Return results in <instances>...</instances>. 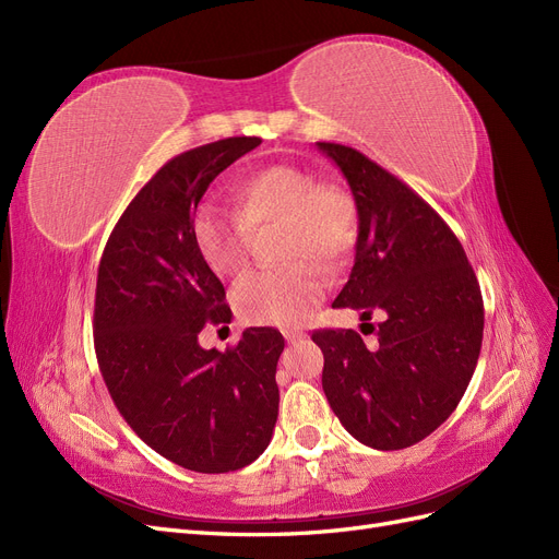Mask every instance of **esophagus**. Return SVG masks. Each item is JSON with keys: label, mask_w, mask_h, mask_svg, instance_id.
I'll return each instance as SVG.
<instances>
[{"label": "esophagus", "mask_w": 559, "mask_h": 559, "mask_svg": "<svg viewBox=\"0 0 559 559\" xmlns=\"http://www.w3.org/2000/svg\"><path fill=\"white\" fill-rule=\"evenodd\" d=\"M282 333L286 337V343H298V341H302V337H306V333L298 331V329H284Z\"/></svg>", "instance_id": "1"}]
</instances>
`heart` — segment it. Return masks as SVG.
Wrapping results in <instances>:
<instances>
[{
	"mask_svg": "<svg viewBox=\"0 0 559 559\" xmlns=\"http://www.w3.org/2000/svg\"><path fill=\"white\" fill-rule=\"evenodd\" d=\"M233 195L238 214L212 205L198 210L193 240L200 259L216 277H240L251 259L253 230L280 224V253L292 263L242 280L233 306L251 324H300L326 292L319 263L337 267L357 242V202L341 183L319 181L294 163L251 170L235 183Z\"/></svg>",
	"mask_w": 559,
	"mask_h": 559,
	"instance_id": "b5f03b06",
	"label": "heart"
}]
</instances>
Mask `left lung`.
Here are the masks:
<instances>
[{"label": "left lung", "instance_id": "8db88e82", "mask_svg": "<svg viewBox=\"0 0 559 559\" xmlns=\"http://www.w3.org/2000/svg\"><path fill=\"white\" fill-rule=\"evenodd\" d=\"M341 167L359 214L357 257L333 308L382 314L378 347L319 329L321 386L359 443L403 450L452 415L478 364L485 310L456 235L408 183L357 148L317 142Z\"/></svg>", "mask_w": 559, "mask_h": 559}]
</instances>
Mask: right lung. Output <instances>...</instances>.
I'll use <instances>...</instances> for the list:
<instances>
[{
	"label": "right lung",
	"mask_w": 559,
	"mask_h": 559,
	"mask_svg": "<svg viewBox=\"0 0 559 559\" xmlns=\"http://www.w3.org/2000/svg\"><path fill=\"white\" fill-rule=\"evenodd\" d=\"M259 144L228 138L167 160L118 218L97 267L95 354L116 408L148 448L198 473L251 464L277 421V329H247L226 352L198 343L207 321L230 324L233 312L195 249L193 214Z\"/></svg>",
	"instance_id": "1"
}]
</instances>
